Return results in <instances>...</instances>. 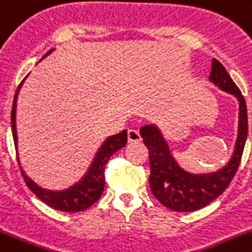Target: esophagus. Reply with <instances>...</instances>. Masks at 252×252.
Masks as SVG:
<instances>
[{
    "label": "esophagus",
    "mask_w": 252,
    "mask_h": 252,
    "mask_svg": "<svg viewBox=\"0 0 252 252\" xmlns=\"http://www.w3.org/2000/svg\"><path fill=\"white\" fill-rule=\"evenodd\" d=\"M128 141L129 142H139L141 141V134L137 129H128Z\"/></svg>",
    "instance_id": "1"
}]
</instances>
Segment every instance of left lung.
<instances>
[{
	"mask_svg": "<svg viewBox=\"0 0 252 252\" xmlns=\"http://www.w3.org/2000/svg\"><path fill=\"white\" fill-rule=\"evenodd\" d=\"M210 82L224 92L233 94L238 101V134L233 155L229 161L217 172L193 174L179 165L169 145L155 124H146L139 133L149 149V183L152 194L164 206L173 211L189 213L205 208L219 197L229 186L240 166L242 152L247 138V109L245 98L225 67L217 60L211 61Z\"/></svg>",
	"mask_w": 252,
	"mask_h": 252,
	"instance_id": "8db88e82",
	"label": "left lung"
}]
</instances>
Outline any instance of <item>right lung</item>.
<instances>
[{
	"mask_svg": "<svg viewBox=\"0 0 252 252\" xmlns=\"http://www.w3.org/2000/svg\"><path fill=\"white\" fill-rule=\"evenodd\" d=\"M54 50H50L47 54L44 55L41 60H43L46 56L51 54ZM39 60V61H41ZM28 77V75H27ZM25 77V78H27ZM25 78L23 82L19 84L18 90L15 92L14 102H12L11 109V130L12 137H14L15 149H16V154H18V133H16V101H18L19 92L22 88L23 83H24ZM128 141V136H126V130H122L118 134L114 136H109L102 145L100 146V149L97 150L96 155H94V160L91 162L90 168L86 172V174L73 186L69 188L61 189V191H52V189H46L42 188L32 181L28 175L25 174L23 168L20 166L22 174L24 177V181L27 183L31 191L37 196L38 198H41L42 201L46 205L51 206L55 210L64 211V213H78V211H83L88 209L90 206L94 204V202L101 197V194L103 192V187H105V165L109 161L110 156L115 154L116 151H119L122 147L126 145ZM18 162L20 165V160L18 158Z\"/></svg>",
	"mask_w": 252,
	"mask_h": 252,
	"instance_id": "right-lung-1",
	"label": "right lung"
}]
</instances>
